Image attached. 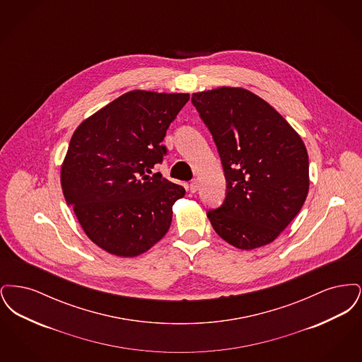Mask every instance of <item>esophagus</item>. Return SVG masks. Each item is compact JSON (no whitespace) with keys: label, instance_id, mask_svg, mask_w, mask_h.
<instances>
[{"label":"esophagus","instance_id":"obj_1","mask_svg":"<svg viewBox=\"0 0 362 362\" xmlns=\"http://www.w3.org/2000/svg\"><path fill=\"white\" fill-rule=\"evenodd\" d=\"M198 187H199V186H198V182H197V180H192V182L189 183V191H191L192 194L198 191Z\"/></svg>","mask_w":362,"mask_h":362}]
</instances>
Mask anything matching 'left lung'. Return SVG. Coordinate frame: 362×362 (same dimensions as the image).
<instances>
[{"instance_id":"8db88e82","label":"left lung","mask_w":362,"mask_h":362,"mask_svg":"<svg viewBox=\"0 0 362 362\" xmlns=\"http://www.w3.org/2000/svg\"><path fill=\"white\" fill-rule=\"evenodd\" d=\"M191 102L213 136L226 179L223 205L207 211L214 230L240 250L276 240L308 195L303 139L247 89L221 86L192 93Z\"/></svg>"}]
</instances>
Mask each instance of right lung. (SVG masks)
<instances>
[{
  "instance_id": "1",
  "label": "right lung",
  "mask_w": 362,
  "mask_h": 362,
  "mask_svg": "<svg viewBox=\"0 0 362 362\" xmlns=\"http://www.w3.org/2000/svg\"><path fill=\"white\" fill-rule=\"evenodd\" d=\"M189 93L130 90L83 122L61 167L64 197L86 236L132 258L161 240L186 189L152 173L167 155V129Z\"/></svg>"
}]
</instances>
